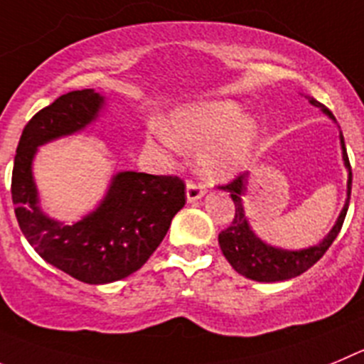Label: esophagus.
Returning a JSON list of instances; mask_svg holds the SVG:
<instances>
[{
  "mask_svg": "<svg viewBox=\"0 0 364 364\" xmlns=\"http://www.w3.org/2000/svg\"><path fill=\"white\" fill-rule=\"evenodd\" d=\"M203 194H205V185H201V183L198 181L186 183V199H188L190 203L198 201L199 198H203Z\"/></svg>",
  "mask_w": 364,
  "mask_h": 364,
  "instance_id": "1",
  "label": "esophagus"
}]
</instances>
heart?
I'll return each instance as SVG.
<instances>
[{
  "instance_id": "1",
  "label": "heart",
  "mask_w": 364,
  "mask_h": 364,
  "mask_svg": "<svg viewBox=\"0 0 364 364\" xmlns=\"http://www.w3.org/2000/svg\"><path fill=\"white\" fill-rule=\"evenodd\" d=\"M257 137V129L250 117L230 101L192 105L174 114L170 130L156 132L150 141L158 139L166 149H201L199 166L206 179L230 178L247 161Z\"/></svg>"
}]
</instances>
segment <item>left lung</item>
Segmentation results:
<instances>
[{
	"label": "left lung",
	"instance_id": "left-lung-1",
	"mask_svg": "<svg viewBox=\"0 0 364 364\" xmlns=\"http://www.w3.org/2000/svg\"><path fill=\"white\" fill-rule=\"evenodd\" d=\"M309 100L314 107H319L326 116H330L333 119V114L326 109L325 105H321L314 97H309ZM341 146L345 166L348 168V198H346L345 206H343L341 214L337 218L336 225L330 230V234L319 245H316V247L304 248V250H281V248H274L270 245L263 243L259 237H255V234L252 232L250 225L247 221V215H245L241 196L247 192V172H241L232 181H228L227 185H221L223 190L230 192V198L235 205V212L230 227L219 232V247H221L223 255L227 257V261L232 264V268L235 272H239L241 276L248 277V279L261 281V283L287 281L296 276H301L303 272L314 267L325 255L330 245L333 243V239L341 232L346 212H348L350 192H352V166H350L348 154H346L343 136Z\"/></svg>",
	"mask_w": 364,
	"mask_h": 364
}]
</instances>
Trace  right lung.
<instances>
[{
  "label": "right lung",
  "instance_id": "right-lung-1",
  "mask_svg": "<svg viewBox=\"0 0 364 364\" xmlns=\"http://www.w3.org/2000/svg\"><path fill=\"white\" fill-rule=\"evenodd\" d=\"M103 103L100 94L85 88L39 110L19 137L11 185L16 218L28 243L52 267L88 284L112 283L139 270L186 201L185 181L178 176L119 172L97 210L74 225L39 210L32 179L36 149L85 129Z\"/></svg>",
  "mask_w": 364,
  "mask_h": 364
}]
</instances>
